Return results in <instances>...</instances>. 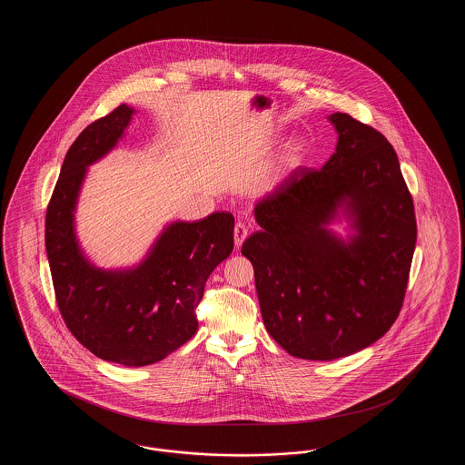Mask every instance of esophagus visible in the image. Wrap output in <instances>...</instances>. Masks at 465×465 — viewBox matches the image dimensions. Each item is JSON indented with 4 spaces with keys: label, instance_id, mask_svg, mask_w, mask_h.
Returning a JSON list of instances; mask_svg holds the SVG:
<instances>
[{
    "label": "esophagus",
    "instance_id": "34e87169",
    "mask_svg": "<svg viewBox=\"0 0 465 465\" xmlns=\"http://www.w3.org/2000/svg\"><path fill=\"white\" fill-rule=\"evenodd\" d=\"M233 239H235V245L241 247L243 241L247 239V226L243 223H237L233 228Z\"/></svg>",
    "mask_w": 465,
    "mask_h": 465
}]
</instances>
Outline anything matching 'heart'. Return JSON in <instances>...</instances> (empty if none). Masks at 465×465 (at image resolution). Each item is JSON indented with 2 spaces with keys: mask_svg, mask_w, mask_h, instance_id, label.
<instances>
[{
  "mask_svg": "<svg viewBox=\"0 0 465 465\" xmlns=\"http://www.w3.org/2000/svg\"><path fill=\"white\" fill-rule=\"evenodd\" d=\"M309 155L310 148L307 141L300 137L289 139L273 158V163L270 167V176L275 181H282L286 177L292 176L307 163Z\"/></svg>",
  "mask_w": 465,
  "mask_h": 465,
  "instance_id": "obj_1",
  "label": "heart"
}]
</instances>
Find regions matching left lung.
<instances>
[{
	"mask_svg": "<svg viewBox=\"0 0 465 465\" xmlns=\"http://www.w3.org/2000/svg\"><path fill=\"white\" fill-rule=\"evenodd\" d=\"M321 171L294 173L256 203L242 245L266 331L292 357L332 361L391 330L417 242L413 200L391 143L347 113ZM342 224L344 233L333 230Z\"/></svg>",
	"mask_w": 465,
	"mask_h": 465,
	"instance_id": "1",
	"label": "left lung"
}]
</instances>
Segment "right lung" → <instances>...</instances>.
Masks as SVG:
<instances>
[{
    "instance_id": "right-lung-1",
    "label": "right lung",
    "mask_w": 465,
    "mask_h": 465,
    "mask_svg": "<svg viewBox=\"0 0 465 465\" xmlns=\"http://www.w3.org/2000/svg\"><path fill=\"white\" fill-rule=\"evenodd\" d=\"M135 110L122 104L76 137L46 209L45 247L69 331L103 361L129 368L173 354L199 328L195 309L213 270L233 251L230 213L167 223L139 263L97 266L76 233V207L90 165L124 139Z\"/></svg>"
}]
</instances>
